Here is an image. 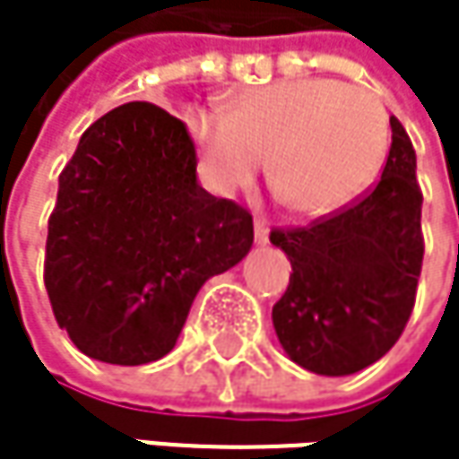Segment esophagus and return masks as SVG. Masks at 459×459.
<instances>
[{"mask_svg":"<svg viewBox=\"0 0 459 459\" xmlns=\"http://www.w3.org/2000/svg\"><path fill=\"white\" fill-rule=\"evenodd\" d=\"M255 244H265L268 241V223L265 221H255Z\"/></svg>","mask_w":459,"mask_h":459,"instance_id":"obj_1","label":"esophagus"}]
</instances>
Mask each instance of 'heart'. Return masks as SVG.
I'll list each match as a JSON object with an SVG mask.
<instances>
[{
	"instance_id": "b5f03b06",
	"label": "heart",
	"mask_w": 459,
	"mask_h": 459,
	"mask_svg": "<svg viewBox=\"0 0 459 459\" xmlns=\"http://www.w3.org/2000/svg\"><path fill=\"white\" fill-rule=\"evenodd\" d=\"M218 194L252 180L268 156V183L298 215H326L372 186L391 143L388 111L372 92L337 79H290L238 95L226 111L188 117Z\"/></svg>"
}]
</instances>
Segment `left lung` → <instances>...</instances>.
I'll list each match as a JSON object with an SVG mask.
<instances>
[{"label":"left lung","instance_id":"8db88e82","mask_svg":"<svg viewBox=\"0 0 459 459\" xmlns=\"http://www.w3.org/2000/svg\"><path fill=\"white\" fill-rule=\"evenodd\" d=\"M391 133L383 178L361 202L306 229L271 230L292 265L273 329L284 353L316 375L345 377L375 364L412 314L422 194L412 140L396 117Z\"/></svg>","mask_w":459,"mask_h":459}]
</instances>
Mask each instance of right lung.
Listing matches in <instances>:
<instances>
[{"label":"right lung","mask_w":459,"mask_h":459,"mask_svg":"<svg viewBox=\"0 0 459 459\" xmlns=\"http://www.w3.org/2000/svg\"><path fill=\"white\" fill-rule=\"evenodd\" d=\"M252 238V215L199 186L186 125L153 103H125L87 127L57 178L52 314L90 359L156 361L204 281L241 263Z\"/></svg>","instance_id":"right-lung-1"}]
</instances>
